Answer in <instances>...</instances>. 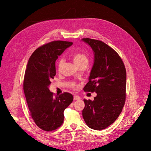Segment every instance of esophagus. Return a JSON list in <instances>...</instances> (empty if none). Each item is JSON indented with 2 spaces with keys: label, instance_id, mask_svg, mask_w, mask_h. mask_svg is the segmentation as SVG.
<instances>
[{
  "label": "esophagus",
  "instance_id": "obj_1",
  "mask_svg": "<svg viewBox=\"0 0 151 151\" xmlns=\"http://www.w3.org/2000/svg\"><path fill=\"white\" fill-rule=\"evenodd\" d=\"M73 99L75 100H80V97L78 96H76V95H75L74 97H73Z\"/></svg>",
  "mask_w": 151,
  "mask_h": 151
}]
</instances>
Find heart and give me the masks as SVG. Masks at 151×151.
Listing matches in <instances>:
<instances>
[{
    "mask_svg": "<svg viewBox=\"0 0 151 151\" xmlns=\"http://www.w3.org/2000/svg\"><path fill=\"white\" fill-rule=\"evenodd\" d=\"M71 58L73 59V61L75 64L79 67L81 65H87L88 63V58L86 55L81 52H74L71 54ZM63 59H60L58 61V68L59 70H60L62 68L63 64Z\"/></svg>",
    "mask_w": 151,
    "mask_h": 151,
    "instance_id": "heart-1",
    "label": "heart"
}]
</instances>
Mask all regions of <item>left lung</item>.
<instances>
[{
    "label": "left lung",
    "instance_id": "1",
    "mask_svg": "<svg viewBox=\"0 0 151 151\" xmlns=\"http://www.w3.org/2000/svg\"><path fill=\"white\" fill-rule=\"evenodd\" d=\"M93 51V63L84 91L95 92L93 100L84 99V120L89 128L101 130L111 125L125 101L126 70L119 54L103 42L82 38Z\"/></svg>",
    "mask_w": 151,
    "mask_h": 151
}]
</instances>
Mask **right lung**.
Wrapping results in <instances>:
<instances>
[{
    "instance_id": "right-lung-1",
    "label": "right lung",
    "mask_w": 151,
    "mask_h": 151,
    "mask_svg": "<svg viewBox=\"0 0 151 151\" xmlns=\"http://www.w3.org/2000/svg\"><path fill=\"white\" fill-rule=\"evenodd\" d=\"M72 42L54 41L37 48L30 57L24 78L27 104L36 125L45 131L57 129L64 119L63 111L73 97L68 92L54 97L49 89L55 75V60Z\"/></svg>"
}]
</instances>
